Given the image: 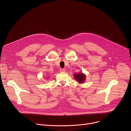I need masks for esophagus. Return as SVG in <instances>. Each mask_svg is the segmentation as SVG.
Returning a JSON list of instances; mask_svg holds the SVG:
<instances>
[{"mask_svg":"<svg viewBox=\"0 0 131 131\" xmlns=\"http://www.w3.org/2000/svg\"><path fill=\"white\" fill-rule=\"evenodd\" d=\"M60 72H65V69H63V68H61V69H60Z\"/></svg>","mask_w":131,"mask_h":131,"instance_id":"1","label":"esophagus"}]
</instances>
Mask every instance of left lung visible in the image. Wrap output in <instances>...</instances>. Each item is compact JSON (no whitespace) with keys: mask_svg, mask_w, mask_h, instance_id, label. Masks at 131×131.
<instances>
[{"mask_svg":"<svg viewBox=\"0 0 131 131\" xmlns=\"http://www.w3.org/2000/svg\"><path fill=\"white\" fill-rule=\"evenodd\" d=\"M74 78L79 83H83L85 80V75L83 73L74 74Z\"/></svg>","mask_w":131,"mask_h":131,"instance_id":"1","label":"left lung"}]
</instances>
